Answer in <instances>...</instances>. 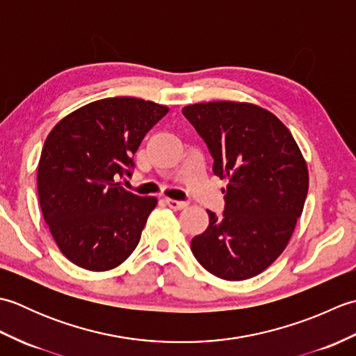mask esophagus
<instances>
[{
  "label": "esophagus",
  "mask_w": 356,
  "mask_h": 356,
  "mask_svg": "<svg viewBox=\"0 0 356 356\" xmlns=\"http://www.w3.org/2000/svg\"><path fill=\"white\" fill-rule=\"evenodd\" d=\"M165 203L172 209H184L188 207L186 202L182 200H174V199H165Z\"/></svg>",
  "instance_id": "obj_1"
}]
</instances>
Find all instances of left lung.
I'll return each instance as SVG.
<instances>
[{
    "label": "left lung",
    "instance_id": "left-lung-1",
    "mask_svg": "<svg viewBox=\"0 0 356 356\" xmlns=\"http://www.w3.org/2000/svg\"><path fill=\"white\" fill-rule=\"evenodd\" d=\"M182 113L205 140L216 176L228 180L225 211H208V228L191 240V251L218 278L259 275L284 251L303 213L305 157L282 120L257 105L203 102Z\"/></svg>",
    "mask_w": 356,
    "mask_h": 356
}]
</instances>
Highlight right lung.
Returning a JSON list of instances; mask_svg holds the SVG:
<instances>
[{
	"instance_id": "obj_1",
	"label": "right lung",
	"mask_w": 356,
	"mask_h": 356,
	"mask_svg": "<svg viewBox=\"0 0 356 356\" xmlns=\"http://www.w3.org/2000/svg\"><path fill=\"white\" fill-rule=\"evenodd\" d=\"M168 107L138 97L90 102L59 120L44 142L38 195L58 248L79 268L101 272L134 251L156 197L118 182L131 176L133 156Z\"/></svg>"
}]
</instances>
